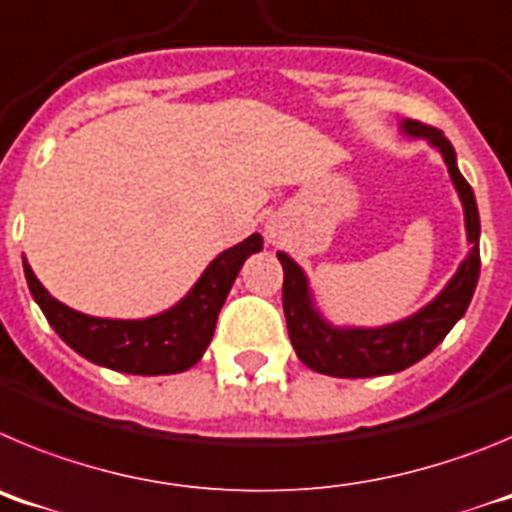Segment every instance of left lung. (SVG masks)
I'll list each match as a JSON object with an SVG mask.
<instances>
[{
  "label": "left lung",
  "instance_id": "left-lung-1",
  "mask_svg": "<svg viewBox=\"0 0 512 512\" xmlns=\"http://www.w3.org/2000/svg\"><path fill=\"white\" fill-rule=\"evenodd\" d=\"M402 130L413 138H425L441 151L443 161L449 166L454 187L464 205L467 220L469 256L461 261L441 295L415 312L413 318L400 323L384 325V328H333L312 307L310 289L300 266L289 259L287 253H277L284 269L282 305L287 318L289 341L295 346L297 356L305 366L328 377L361 379L379 377V374H395L408 369L410 364L428 356L438 343L446 338L456 320L467 312L472 302L474 287L479 279V212L474 202V192L469 182L456 169V153L449 138L438 128L423 125L418 120H405Z\"/></svg>",
  "mask_w": 512,
  "mask_h": 512
}]
</instances>
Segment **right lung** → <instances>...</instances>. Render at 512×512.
Wrapping results in <instances>:
<instances>
[{"label": "right lung", "instance_id": "obj_1", "mask_svg": "<svg viewBox=\"0 0 512 512\" xmlns=\"http://www.w3.org/2000/svg\"><path fill=\"white\" fill-rule=\"evenodd\" d=\"M264 248V238L253 233L238 246L212 261L179 305L146 320H107L71 310L38 282L25 261L27 287L33 292L48 323L76 354L99 366L125 374H179L202 359L215 333L217 315L233 287L243 261Z\"/></svg>", "mask_w": 512, "mask_h": 512}]
</instances>
